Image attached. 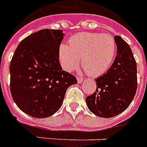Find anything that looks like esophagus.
<instances>
[{"label":"esophagus","mask_w":147,"mask_h":147,"mask_svg":"<svg viewBox=\"0 0 147 147\" xmlns=\"http://www.w3.org/2000/svg\"><path fill=\"white\" fill-rule=\"evenodd\" d=\"M83 79H84V78L82 77H78V76L77 77V80L78 83H82V82H83Z\"/></svg>","instance_id":"obj_1"}]
</instances>
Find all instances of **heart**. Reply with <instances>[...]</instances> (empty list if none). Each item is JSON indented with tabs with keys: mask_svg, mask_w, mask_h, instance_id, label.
<instances>
[{
	"mask_svg": "<svg viewBox=\"0 0 147 147\" xmlns=\"http://www.w3.org/2000/svg\"><path fill=\"white\" fill-rule=\"evenodd\" d=\"M116 51L115 39L108 34L82 32L69 40V46L60 45L59 58L66 71L75 70L81 64L88 75L99 76L107 71Z\"/></svg>",
	"mask_w": 147,
	"mask_h": 147,
	"instance_id": "b5f03b06",
	"label": "heart"
}]
</instances>
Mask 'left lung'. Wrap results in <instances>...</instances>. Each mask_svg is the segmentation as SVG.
Segmentation results:
<instances>
[{
    "label": "left lung",
    "instance_id": "8db88e82",
    "mask_svg": "<svg viewBox=\"0 0 147 147\" xmlns=\"http://www.w3.org/2000/svg\"><path fill=\"white\" fill-rule=\"evenodd\" d=\"M115 60L110 69L96 78V89L86 97L88 109L94 115L112 118L129 107L138 88L137 63L130 46L119 35Z\"/></svg>",
    "mask_w": 147,
    "mask_h": 147
}]
</instances>
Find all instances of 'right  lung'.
I'll use <instances>...</instances> for the list:
<instances>
[{
    "instance_id": "1",
    "label": "right lung",
    "mask_w": 147,
    "mask_h": 147,
    "mask_svg": "<svg viewBox=\"0 0 147 147\" xmlns=\"http://www.w3.org/2000/svg\"><path fill=\"white\" fill-rule=\"evenodd\" d=\"M63 31L42 29L20 43L12 57L10 92L17 107L38 119L51 116L61 107L65 91L77 79L62 70L59 47Z\"/></svg>"
}]
</instances>
